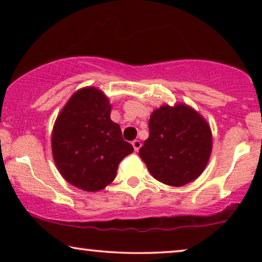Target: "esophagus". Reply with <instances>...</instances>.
I'll list each match as a JSON object with an SVG mask.
<instances>
[{
    "label": "esophagus",
    "mask_w": 262,
    "mask_h": 262,
    "mask_svg": "<svg viewBox=\"0 0 262 262\" xmlns=\"http://www.w3.org/2000/svg\"><path fill=\"white\" fill-rule=\"evenodd\" d=\"M132 146H134V149H135V151H138L139 149H141V146H142V143L138 141V139H135L134 142H132Z\"/></svg>",
    "instance_id": "esophagus-1"
}]
</instances>
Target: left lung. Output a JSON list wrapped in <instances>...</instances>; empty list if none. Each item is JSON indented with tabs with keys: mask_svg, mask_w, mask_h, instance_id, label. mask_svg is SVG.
Listing matches in <instances>:
<instances>
[{
	"mask_svg": "<svg viewBox=\"0 0 262 262\" xmlns=\"http://www.w3.org/2000/svg\"><path fill=\"white\" fill-rule=\"evenodd\" d=\"M149 131L139 156L156 180L181 187L202 175L212 151V132L202 114L182 102L162 105L150 116Z\"/></svg>",
	"mask_w": 262,
	"mask_h": 262,
	"instance_id": "1",
	"label": "left lung"
}]
</instances>
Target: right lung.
<instances>
[{
  "instance_id": "obj_1",
  "label": "right lung",
  "mask_w": 262,
  "mask_h": 262,
  "mask_svg": "<svg viewBox=\"0 0 262 262\" xmlns=\"http://www.w3.org/2000/svg\"><path fill=\"white\" fill-rule=\"evenodd\" d=\"M112 105L96 87L78 89L55 121L51 137L57 169L70 185L98 192L117 175L118 164L134 151L120 126L111 120Z\"/></svg>"
}]
</instances>
